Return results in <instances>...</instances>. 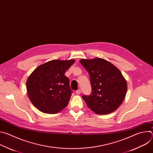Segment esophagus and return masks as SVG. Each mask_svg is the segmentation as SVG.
I'll return each mask as SVG.
<instances>
[{"label":"esophagus","instance_id":"34e87169","mask_svg":"<svg viewBox=\"0 0 153 153\" xmlns=\"http://www.w3.org/2000/svg\"><path fill=\"white\" fill-rule=\"evenodd\" d=\"M76 93L77 94H80L81 93V90H77V91H76Z\"/></svg>","mask_w":153,"mask_h":153}]
</instances>
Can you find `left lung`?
<instances>
[{"label": "left lung", "instance_id": "left-lung-1", "mask_svg": "<svg viewBox=\"0 0 153 153\" xmlns=\"http://www.w3.org/2000/svg\"><path fill=\"white\" fill-rule=\"evenodd\" d=\"M79 62L90 76L91 94L82 96L87 106L97 114L114 111L123 102L127 90L126 81L120 70L99 57Z\"/></svg>", "mask_w": 153, "mask_h": 153}]
</instances>
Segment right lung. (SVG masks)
<instances>
[{"instance_id":"add662e5","label":"right lung","mask_w":153,"mask_h":153,"mask_svg":"<svg viewBox=\"0 0 153 153\" xmlns=\"http://www.w3.org/2000/svg\"><path fill=\"white\" fill-rule=\"evenodd\" d=\"M75 60H53L42 64L29 76L30 100L40 111L56 114L66 107L71 96L69 79L64 75Z\"/></svg>"}]
</instances>
